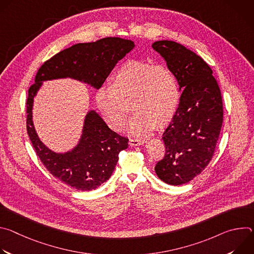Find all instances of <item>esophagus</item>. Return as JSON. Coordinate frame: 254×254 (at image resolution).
<instances>
[{
    "label": "esophagus",
    "mask_w": 254,
    "mask_h": 254,
    "mask_svg": "<svg viewBox=\"0 0 254 254\" xmlns=\"http://www.w3.org/2000/svg\"><path fill=\"white\" fill-rule=\"evenodd\" d=\"M144 141V139L142 138H129V146L131 147H135V146H138V144H142Z\"/></svg>",
    "instance_id": "obj_1"
}]
</instances>
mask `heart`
Wrapping results in <instances>:
<instances>
[{
	"mask_svg": "<svg viewBox=\"0 0 254 254\" xmlns=\"http://www.w3.org/2000/svg\"><path fill=\"white\" fill-rule=\"evenodd\" d=\"M95 100L105 121L116 129L124 127L130 101L135 114L128 127L140 134L170 122L180 101L179 81L168 66L129 60L116 71L112 85L97 89Z\"/></svg>",
	"mask_w": 254,
	"mask_h": 254,
	"instance_id": "b5f03b06",
	"label": "heart"
}]
</instances>
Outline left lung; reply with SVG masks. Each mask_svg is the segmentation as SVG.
<instances>
[{"label": "left lung", "mask_w": 254, "mask_h": 254, "mask_svg": "<svg viewBox=\"0 0 254 254\" xmlns=\"http://www.w3.org/2000/svg\"><path fill=\"white\" fill-rule=\"evenodd\" d=\"M152 46L183 89L162 136L165 156L155 167L163 182L179 186L201 174L212 160L223 123L222 96L211 67L199 55L174 41H157Z\"/></svg>", "instance_id": "8db88e82"}]
</instances>
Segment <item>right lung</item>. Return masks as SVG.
I'll return each instance as SVG.
<instances>
[{"label":"right lung","instance_id":"1","mask_svg":"<svg viewBox=\"0 0 254 254\" xmlns=\"http://www.w3.org/2000/svg\"><path fill=\"white\" fill-rule=\"evenodd\" d=\"M133 47L132 41L119 37L75 44L45 61L28 90L26 127L35 152L50 174L76 190H94L110 179L119 154L128 147V138L112 130L92 111L85 118L83 134L77 147L65 154H56L44 146L35 131L33 97L42 81L56 78H74L98 89L116 64Z\"/></svg>","mask_w":254,"mask_h":254}]
</instances>
